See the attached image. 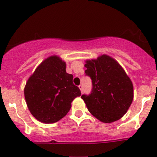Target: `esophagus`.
Wrapping results in <instances>:
<instances>
[{
  "instance_id": "34e87169",
  "label": "esophagus",
  "mask_w": 157,
  "mask_h": 157,
  "mask_svg": "<svg viewBox=\"0 0 157 157\" xmlns=\"http://www.w3.org/2000/svg\"><path fill=\"white\" fill-rule=\"evenodd\" d=\"M78 88H80V90H81V91H82V93L83 92V85H78Z\"/></svg>"
}]
</instances>
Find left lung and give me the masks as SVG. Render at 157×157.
<instances>
[{"label":"left lung","instance_id":"obj_1","mask_svg":"<svg viewBox=\"0 0 157 157\" xmlns=\"http://www.w3.org/2000/svg\"><path fill=\"white\" fill-rule=\"evenodd\" d=\"M85 75L89 76L92 88L82 94L88 111L104 123L119 120L126 114L133 98V84L121 66L108 56L88 60Z\"/></svg>","mask_w":157,"mask_h":157}]
</instances>
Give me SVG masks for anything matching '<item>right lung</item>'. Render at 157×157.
Here are the masks:
<instances>
[{
    "instance_id": "obj_1",
    "label": "right lung",
    "mask_w": 157,
    "mask_h": 157,
    "mask_svg": "<svg viewBox=\"0 0 157 157\" xmlns=\"http://www.w3.org/2000/svg\"><path fill=\"white\" fill-rule=\"evenodd\" d=\"M59 57L45 59L29 77L24 88L28 108L34 117L46 124L57 122L67 114L71 103L81 95Z\"/></svg>"
}]
</instances>
